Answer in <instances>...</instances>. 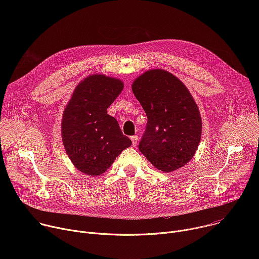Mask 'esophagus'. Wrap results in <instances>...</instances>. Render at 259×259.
<instances>
[{
    "mask_svg": "<svg viewBox=\"0 0 259 259\" xmlns=\"http://www.w3.org/2000/svg\"><path fill=\"white\" fill-rule=\"evenodd\" d=\"M131 140H132V145L133 146H136L137 143H138V136L137 135H134L131 137Z\"/></svg>",
    "mask_w": 259,
    "mask_h": 259,
    "instance_id": "34e87169",
    "label": "esophagus"
}]
</instances>
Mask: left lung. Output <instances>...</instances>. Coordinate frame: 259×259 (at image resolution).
<instances>
[{
  "mask_svg": "<svg viewBox=\"0 0 259 259\" xmlns=\"http://www.w3.org/2000/svg\"><path fill=\"white\" fill-rule=\"evenodd\" d=\"M132 91L147 117L139 151L158 170L172 172L187 165L201 140L202 118L191 92L171 72H143Z\"/></svg>",
  "mask_w": 259,
  "mask_h": 259,
  "instance_id": "obj_1",
  "label": "left lung"
}]
</instances>
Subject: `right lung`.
<instances>
[{"label":"right lung","mask_w":259,"mask_h":259,"mask_svg":"<svg viewBox=\"0 0 259 259\" xmlns=\"http://www.w3.org/2000/svg\"><path fill=\"white\" fill-rule=\"evenodd\" d=\"M120 79L94 73L81 81L66 104L61 121L65 152L79 171L97 176L104 173L132 142L107 108L120 95Z\"/></svg>","instance_id":"add662e5"}]
</instances>
